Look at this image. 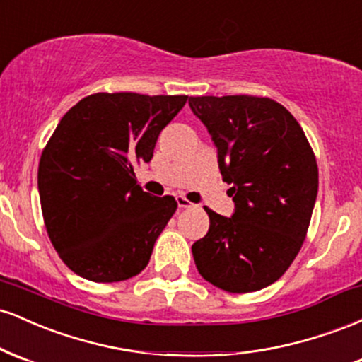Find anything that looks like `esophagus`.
<instances>
[{"mask_svg":"<svg viewBox=\"0 0 362 362\" xmlns=\"http://www.w3.org/2000/svg\"><path fill=\"white\" fill-rule=\"evenodd\" d=\"M177 204H178V207H182V209H185V207H194L195 206L189 201V199H185L184 195H177Z\"/></svg>","mask_w":362,"mask_h":362,"instance_id":"esophagus-1","label":"esophagus"}]
</instances>
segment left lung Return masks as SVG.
I'll return each mask as SVG.
<instances>
[{
	"instance_id": "1",
	"label": "left lung",
	"mask_w": 362,
	"mask_h": 362,
	"mask_svg": "<svg viewBox=\"0 0 362 362\" xmlns=\"http://www.w3.org/2000/svg\"><path fill=\"white\" fill-rule=\"evenodd\" d=\"M218 149L231 218L204 207L209 231L192 245L199 274L228 293H252L288 271L308 231L318 168L298 120L264 97H190Z\"/></svg>"
}]
</instances>
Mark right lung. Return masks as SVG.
I'll use <instances>...</instances> for the list:
<instances>
[{
  "label": "right lung",
  "mask_w": 362,
  "mask_h": 362,
  "mask_svg": "<svg viewBox=\"0 0 362 362\" xmlns=\"http://www.w3.org/2000/svg\"><path fill=\"white\" fill-rule=\"evenodd\" d=\"M187 98L95 93L57 124L40 156V206L54 248L80 277L126 281L148 265L177 201L144 192L134 165L151 161Z\"/></svg>",
  "instance_id": "add662e5"
}]
</instances>
